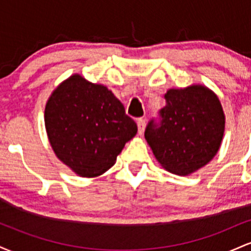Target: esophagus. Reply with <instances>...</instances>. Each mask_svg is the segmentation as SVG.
Returning <instances> with one entry per match:
<instances>
[{
    "label": "esophagus",
    "instance_id": "esophagus-1",
    "mask_svg": "<svg viewBox=\"0 0 251 251\" xmlns=\"http://www.w3.org/2000/svg\"><path fill=\"white\" fill-rule=\"evenodd\" d=\"M137 125H138V132H139V134H143L144 129H145V126H146L145 119H144V118H139V119L137 120Z\"/></svg>",
    "mask_w": 251,
    "mask_h": 251
}]
</instances>
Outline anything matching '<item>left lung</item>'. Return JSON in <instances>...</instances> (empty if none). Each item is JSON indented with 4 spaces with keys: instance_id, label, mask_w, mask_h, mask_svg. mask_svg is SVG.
I'll return each mask as SVG.
<instances>
[{
    "instance_id": "8db88e82",
    "label": "left lung",
    "mask_w": 251,
    "mask_h": 251,
    "mask_svg": "<svg viewBox=\"0 0 251 251\" xmlns=\"http://www.w3.org/2000/svg\"><path fill=\"white\" fill-rule=\"evenodd\" d=\"M166 105L145 128V139L166 170L186 176L206 165L221 146L223 109L218 98L203 86L169 89Z\"/></svg>"
}]
</instances>
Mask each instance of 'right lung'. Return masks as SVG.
Listing matches in <instances>:
<instances>
[{"label": "right lung", "instance_id": "obj_1", "mask_svg": "<svg viewBox=\"0 0 251 251\" xmlns=\"http://www.w3.org/2000/svg\"><path fill=\"white\" fill-rule=\"evenodd\" d=\"M45 124L57 158L81 177H97L112 168L138 129L111 91L80 75L53 92Z\"/></svg>", "mask_w": 251, "mask_h": 251}]
</instances>
